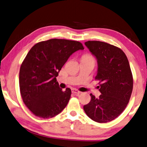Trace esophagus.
I'll return each instance as SVG.
<instances>
[{
  "label": "esophagus",
  "mask_w": 147,
  "mask_h": 147,
  "mask_svg": "<svg viewBox=\"0 0 147 147\" xmlns=\"http://www.w3.org/2000/svg\"><path fill=\"white\" fill-rule=\"evenodd\" d=\"M72 93H73V94H74L76 95H78L79 94H81V92H80V91H78V90H76V89L72 90Z\"/></svg>",
  "instance_id": "esophagus-1"
}]
</instances>
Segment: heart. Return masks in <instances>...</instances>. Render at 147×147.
Segmentation results:
<instances>
[{
  "label": "heart",
  "mask_w": 147,
  "mask_h": 147,
  "mask_svg": "<svg viewBox=\"0 0 147 147\" xmlns=\"http://www.w3.org/2000/svg\"><path fill=\"white\" fill-rule=\"evenodd\" d=\"M82 60H86V61H90L95 62L94 57H93L91 54H89V53H86V54L83 55L82 57Z\"/></svg>",
  "instance_id": "obj_1"
}]
</instances>
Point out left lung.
Here are the masks:
<instances>
[{"label":"left lung","mask_w":147,"mask_h":147,"mask_svg":"<svg viewBox=\"0 0 147 147\" xmlns=\"http://www.w3.org/2000/svg\"><path fill=\"white\" fill-rule=\"evenodd\" d=\"M96 57L101 95L96 98L90 94L91 101L84 106L86 115L99 123L110 122L117 118L129 103L133 90V76L129 61L120 48L101 41L85 42Z\"/></svg>","instance_id":"1"}]
</instances>
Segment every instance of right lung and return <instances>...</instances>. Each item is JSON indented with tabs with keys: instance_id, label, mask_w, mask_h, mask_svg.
<instances>
[{
	"instance_id": "add662e5",
	"label": "right lung",
	"mask_w": 147,
	"mask_h": 147,
	"mask_svg": "<svg viewBox=\"0 0 147 147\" xmlns=\"http://www.w3.org/2000/svg\"><path fill=\"white\" fill-rule=\"evenodd\" d=\"M80 42L53 38L31 48L20 71V88L23 103L36 116L50 118L63 110L71 90L63 92L56 77L74 52L84 50Z\"/></svg>"
}]
</instances>
